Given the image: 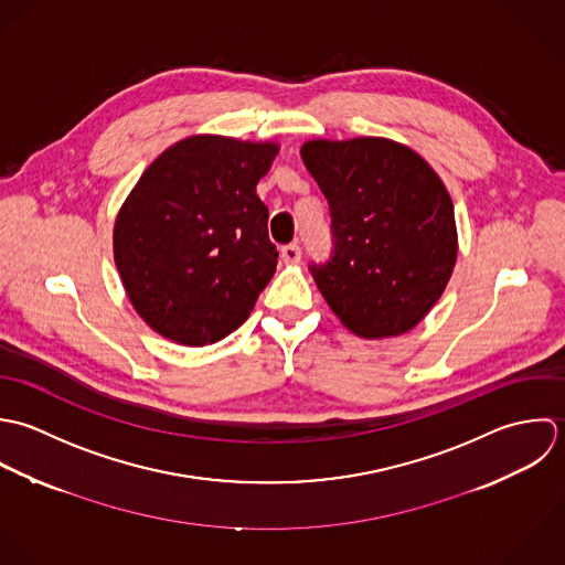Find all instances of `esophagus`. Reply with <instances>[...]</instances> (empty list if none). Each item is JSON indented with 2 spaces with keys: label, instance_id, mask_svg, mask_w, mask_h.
I'll return each instance as SVG.
<instances>
[{
  "label": "esophagus",
  "instance_id": "34e87169",
  "mask_svg": "<svg viewBox=\"0 0 565 565\" xmlns=\"http://www.w3.org/2000/svg\"><path fill=\"white\" fill-rule=\"evenodd\" d=\"M281 257H284L286 264H299V259H301V248H299V244H288V246H284V248H281Z\"/></svg>",
  "mask_w": 565,
  "mask_h": 565
}]
</instances>
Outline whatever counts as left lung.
Wrapping results in <instances>:
<instances>
[{"label": "left lung", "instance_id": "left-lung-1", "mask_svg": "<svg viewBox=\"0 0 565 565\" xmlns=\"http://www.w3.org/2000/svg\"><path fill=\"white\" fill-rule=\"evenodd\" d=\"M301 159L332 214L334 255L310 266L360 339L411 332L441 299L458 253L450 194L413 148L386 137L310 139Z\"/></svg>", "mask_w": 565, "mask_h": 565}]
</instances>
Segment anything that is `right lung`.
<instances>
[{
  "instance_id": "right-lung-1",
  "label": "right lung",
  "mask_w": 565,
  "mask_h": 565,
  "mask_svg": "<svg viewBox=\"0 0 565 565\" xmlns=\"http://www.w3.org/2000/svg\"><path fill=\"white\" fill-rule=\"evenodd\" d=\"M277 152V141L192 135L166 148L126 196L115 266L135 312L163 339H225L273 279L277 248L255 188Z\"/></svg>"
}]
</instances>
